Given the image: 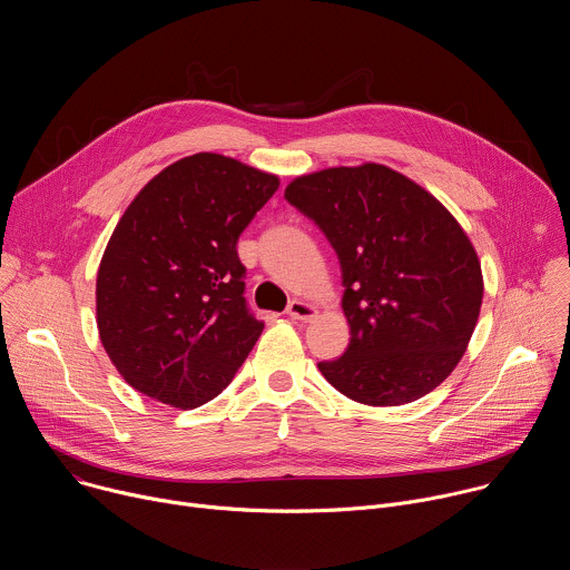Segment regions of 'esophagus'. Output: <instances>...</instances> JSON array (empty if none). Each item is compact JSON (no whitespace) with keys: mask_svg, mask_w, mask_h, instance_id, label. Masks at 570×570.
<instances>
[{"mask_svg":"<svg viewBox=\"0 0 570 570\" xmlns=\"http://www.w3.org/2000/svg\"><path fill=\"white\" fill-rule=\"evenodd\" d=\"M286 313L293 317V320H302V322H308L315 317V306L302 302V299H293L286 308Z\"/></svg>","mask_w":570,"mask_h":570,"instance_id":"esophagus-1","label":"esophagus"}]
</instances>
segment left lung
<instances>
[{"label": "left lung", "mask_w": 570, "mask_h": 570, "mask_svg": "<svg viewBox=\"0 0 570 570\" xmlns=\"http://www.w3.org/2000/svg\"><path fill=\"white\" fill-rule=\"evenodd\" d=\"M284 198L327 236L343 273L350 345L317 363L345 396L411 403L462 358L482 304L475 250L429 191L383 167H338L293 180Z\"/></svg>", "instance_id": "1"}]
</instances>
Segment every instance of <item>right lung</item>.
<instances>
[{
  "label": "right lung",
  "mask_w": 570,
  "mask_h": 570,
  "mask_svg": "<svg viewBox=\"0 0 570 570\" xmlns=\"http://www.w3.org/2000/svg\"><path fill=\"white\" fill-rule=\"evenodd\" d=\"M271 174L196 153L157 174L117 223L97 277V324L141 394L196 409L229 385L264 332L236 243L277 191Z\"/></svg>",
  "instance_id": "right-lung-1"
}]
</instances>
